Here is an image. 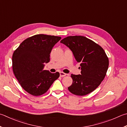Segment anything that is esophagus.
<instances>
[{
    "label": "esophagus",
    "instance_id": "34e87169",
    "mask_svg": "<svg viewBox=\"0 0 127 127\" xmlns=\"http://www.w3.org/2000/svg\"><path fill=\"white\" fill-rule=\"evenodd\" d=\"M66 75V74L64 73L63 72H60V76H61V77H65V76Z\"/></svg>",
    "mask_w": 127,
    "mask_h": 127
}]
</instances>
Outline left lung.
<instances>
[{"mask_svg": "<svg viewBox=\"0 0 127 127\" xmlns=\"http://www.w3.org/2000/svg\"><path fill=\"white\" fill-rule=\"evenodd\" d=\"M72 52L80 63L81 74H71L73 83L68 89L77 95H86L94 91L104 78L109 60L103 48L83 36H70L61 41Z\"/></svg>", "mask_w": 127, "mask_h": 127, "instance_id": "left-lung-1", "label": "left lung"}]
</instances>
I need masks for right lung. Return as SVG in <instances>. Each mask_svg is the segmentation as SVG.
<instances>
[{
  "label": "right lung",
  "instance_id": "obj_1",
  "mask_svg": "<svg viewBox=\"0 0 127 127\" xmlns=\"http://www.w3.org/2000/svg\"><path fill=\"white\" fill-rule=\"evenodd\" d=\"M61 39V36L37 34L26 39L14 52V74L28 93L42 95L59 78V72L52 73L44 68L50 61L53 47Z\"/></svg>",
  "mask_w": 127,
  "mask_h": 127
}]
</instances>
